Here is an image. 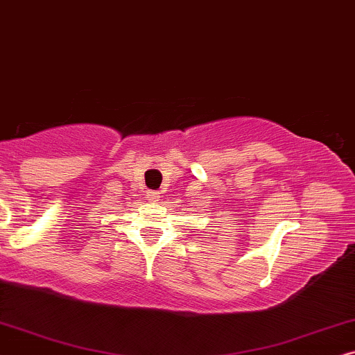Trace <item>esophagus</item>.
I'll use <instances>...</instances> for the list:
<instances>
[{
	"instance_id": "obj_1",
	"label": "esophagus",
	"mask_w": 355,
	"mask_h": 355,
	"mask_svg": "<svg viewBox=\"0 0 355 355\" xmlns=\"http://www.w3.org/2000/svg\"><path fill=\"white\" fill-rule=\"evenodd\" d=\"M146 198H148L149 201L157 202L160 200V193L159 191H148V195H146Z\"/></svg>"
}]
</instances>
